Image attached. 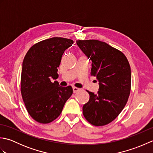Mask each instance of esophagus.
Instances as JSON below:
<instances>
[{"instance_id":"1","label":"esophagus","mask_w":153,"mask_h":153,"mask_svg":"<svg viewBox=\"0 0 153 153\" xmlns=\"http://www.w3.org/2000/svg\"><path fill=\"white\" fill-rule=\"evenodd\" d=\"M79 90H80V89L77 88V87H73V92H74V93H76L77 92H78Z\"/></svg>"}]
</instances>
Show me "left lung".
I'll return each mask as SVG.
<instances>
[{
    "instance_id": "8db88e82",
    "label": "left lung",
    "mask_w": 153,
    "mask_h": 153,
    "mask_svg": "<svg viewBox=\"0 0 153 153\" xmlns=\"http://www.w3.org/2000/svg\"><path fill=\"white\" fill-rule=\"evenodd\" d=\"M76 43L91 61V76L99 81L97 94L87 91L89 100L83 106L85 119L102 126L112 122L124 108L131 91V68L123 53L99 40H77Z\"/></svg>"
}]
</instances>
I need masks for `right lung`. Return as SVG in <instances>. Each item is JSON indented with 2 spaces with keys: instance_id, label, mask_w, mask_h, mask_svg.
Instances as JSON below:
<instances>
[{
  "instance_id": "1",
  "label": "right lung",
  "mask_w": 153,
  "mask_h": 153,
  "mask_svg": "<svg viewBox=\"0 0 153 153\" xmlns=\"http://www.w3.org/2000/svg\"><path fill=\"white\" fill-rule=\"evenodd\" d=\"M73 43L69 39L50 38L33 45L24 57L21 94L29 114L39 123H48L56 119L72 95L71 86H59L51 79L58 78L62 55Z\"/></svg>"
}]
</instances>
